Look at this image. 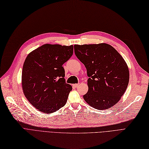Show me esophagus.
Wrapping results in <instances>:
<instances>
[{
  "instance_id": "34e87169",
  "label": "esophagus",
  "mask_w": 149,
  "mask_h": 149,
  "mask_svg": "<svg viewBox=\"0 0 149 149\" xmlns=\"http://www.w3.org/2000/svg\"><path fill=\"white\" fill-rule=\"evenodd\" d=\"M79 85H80L79 84H73V85H72L73 87H74V88H77Z\"/></svg>"
}]
</instances>
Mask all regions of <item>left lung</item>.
I'll list each match as a JSON object with an SVG mask.
<instances>
[{
  "label": "left lung",
  "mask_w": 149,
  "mask_h": 149,
  "mask_svg": "<svg viewBox=\"0 0 149 149\" xmlns=\"http://www.w3.org/2000/svg\"><path fill=\"white\" fill-rule=\"evenodd\" d=\"M75 54L87 69L88 92L85 101L99 110L116 104L127 87L126 62L113 46L106 43L74 45Z\"/></svg>",
  "instance_id": "1"
}]
</instances>
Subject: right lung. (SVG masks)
Masks as SVG:
<instances>
[{
  "instance_id": "right-lung-1",
  "label": "right lung",
  "mask_w": 149,
  "mask_h": 149,
  "mask_svg": "<svg viewBox=\"0 0 149 149\" xmlns=\"http://www.w3.org/2000/svg\"><path fill=\"white\" fill-rule=\"evenodd\" d=\"M74 46L46 44L28 54L23 64V93L33 107L52 113L65 104L72 86L66 84L62 65L73 54Z\"/></svg>"
}]
</instances>
